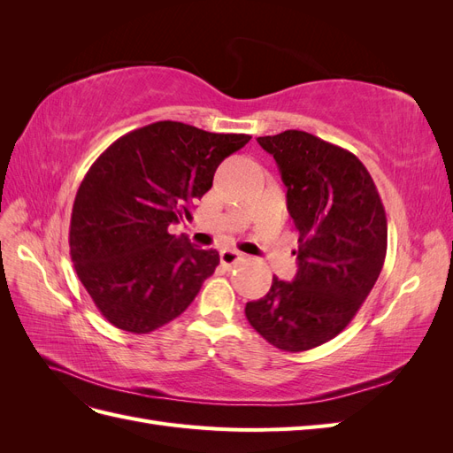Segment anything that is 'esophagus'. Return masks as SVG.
<instances>
[{
    "label": "esophagus",
    "mask_w": 453,
    "mask_h": 453,
    "mask_svg": "<svg viewBox=\"0 0 453 453\" xmlns=\"http://www.w3.org/2000/svg\"><path fill=\"white\" fill-rule=\"evenodd\" d=\"M242 258H243V255L236 250H223L221 251V265L226 268H232L234 265H238Z\"/></svg>",
    "instance_id": "esophagus-1"
}]
</instances>
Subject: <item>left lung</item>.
<instances>
[{"label": "left lung", "mask_w": 453, "mask_h": 453, "mask_svg": "<svg viewBox=\"0 0 453 453\" xmlns=\"http://www.w3.org/2000/svg\"><path fill=\"white\" fill-rule=\"evenodd\" d=\"M278 162L287 210L298 230V272L272 280L245 304V318L272 346L306 351L349 325L380 276L388 251V217L365 164L303 130L257 138Z\"/></svg>", "instance_id": "1"}]
</instances>
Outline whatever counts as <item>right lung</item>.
<instances>
[{
    "label": "right lung",
    "instance_id": "obj_1",
    "mask_svg": "<svg viewBox=\"0 0 453 453\" xmlns=\"http://www.w3.org/2000/svg\"><path fill=\"white\" fill-rule=\"evenodd\" d=\"M250 140L158 120L96 158L73 202L70 255L109 323L147 334L190 306L219 253L168 228L193 219L190 205L211 188L219 164Z\"/></svg>",
    "mask_w": 453,
    "mask_h": 453
}]
</instances>
